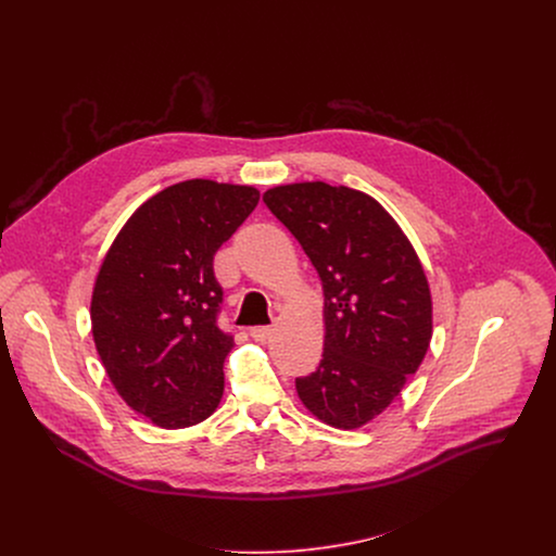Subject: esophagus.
I'll return each mask as SVG.
<instances>
[{"label": "esophagus", "mask_w": 556, "mask_h": 556, "mask_svg": "<svg viewBox=\"0 0 556 556\" xmlns=\"http://www.w3.org/2000/svg\"><path fill=\"white\" fill-rule=\"evenodd\" d=\"M250 336H252L256 342H267V340L274 336V327H252V329H250Z\"/></svg>", "instance_id": "esophagus-1"}]
</instances>
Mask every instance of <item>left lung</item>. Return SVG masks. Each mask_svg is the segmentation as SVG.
Wrapping results in <instances>:
<instances>
[{"mask_svg": "<svg viewBox=\"0 0 556 556\" xmlns=\"http://www.w3.org/2000/svg\"><path fill=\"white\" fill-rule=\"evenodd\" d=\"M323 282V359L295 379L318 421L355 430L381 415L415 375L432 338L421 261L386 207L366 192L300 181L263 194Z\"/></svg>", "mask_w": 556, "mask_h": 556, "instance_id": "left-lung-1", "label": "left lung"}]
</instances>
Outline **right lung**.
Returning a JSON list of instances; mask_svg holds the SVG:
<instances>
[{
	"label": "right lung",
	"instance_id": "add662e5",
	"mask_svg": "<svg viewBox=\"0 0 556 556\" xmlns=\"http://www.w3.org/2000/svg\"><path fill=\"white\" fill-rule=\"evenodd\" d=\"M254 186L186 179L148 199L106 250L91 291V333L122 400L164 430L205 421L236 346L218 329L216 250L258 203Z\"/></svg>",
	"mask_w": 556,
	"mask_h": 556
}]
</instances>
